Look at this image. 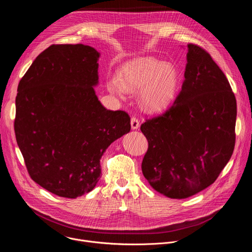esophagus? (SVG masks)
<instances>
[{
  "instance_id": "esophagus-1",
  "label": "esophagus",
  "mask_w": 252,
  "mask_h": 252,
  "mask_svg": "<svg viewBox=\"0 0 252 252\" xmlns=\"http://www.w3.org/2000/svg\"><path fill=\"white\" fill-rule=\"evenodd\" d=\"M130 126H131V128L132 129H137L139 127V122L136 118L132 117L131 120H130Z\"/></svg>"
}]
</instances>
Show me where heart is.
Wrapping results in <instances>:
<instances>
[{
    "instance_id": "b5f03b06",
    "label": "heart",
    "mask_w": 252,
    "mask_h": 252,
    "mask_svg": "<svg viewBox=\"0 0 252 252\" xmlns=\"http://www.w3.org/2000/svg\"><path fill=\"white\" fill-rule=\"evenodd\" d=\"M107 88L113 93H138L141 106L147 112L165 110L174 99L178 88L175 67L155 58H141L126 64L118 79H112Z\"/></svg>"
}]
</instances>
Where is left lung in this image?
Returning a JSON list of instances; mask_svg holds the SVG:
<instances>
[{
    "label": "left lung",
    "instance_id": "1",
    "mask_svg": "<svg viewBox=\"0 0 252 252\" xmlns=\"http://www.w3.org/2000/svg\"><path fill=\"white\" fill-rule=\"evenodd\" d=\"M185 81L173 104L140 126L149 141L141 170L154 189L187 198L212 185L235 145L236 99L210 55L188 45Z\"/></svg>",
    "mask_w": 252,
    "mask_h": 252
}]
</instances>
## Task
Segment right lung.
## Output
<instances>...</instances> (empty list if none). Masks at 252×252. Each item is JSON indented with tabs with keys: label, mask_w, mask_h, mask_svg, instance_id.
<instances>
[{
	"label": "right lung",
	"mask_w": 252,
	"mask_h": 252,
	"mask_svg": "<svg viewBox=\"0 0 252 252\" xmlns=\"http://www.w3.org/2000/svg\"><path fill=\"white\" fill-rule=\"evenodd\" d=\"M98 58L90 46L53 45L18 86L14 126L28 172L62 197L92 191L103 153L130 130L129 116L106 110L95 94Z\"/></svg>",
	"instance_id": "right-lung-1"
}]
</instances>
